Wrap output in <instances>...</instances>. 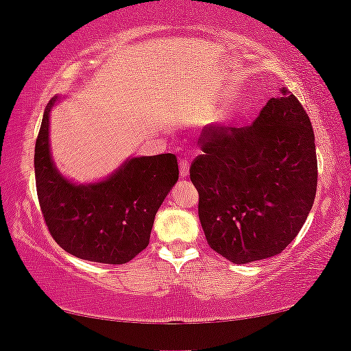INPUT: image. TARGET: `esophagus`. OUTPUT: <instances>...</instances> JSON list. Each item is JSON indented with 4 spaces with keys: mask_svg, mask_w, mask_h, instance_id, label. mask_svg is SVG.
Listing matches in <instances>:
<instances>
[{
    "mask_svg": "<svg viewBox=\"0 0 351 351\" xmlns=\"http://www.w3.org/2000/svg\"><path fill=\"white\" fill-rule=\"evenodd\" d=\"M189 171H190V162L186 161V160H180V162H179L180 177H186V176H189Z\"/></svg>",
    "mask_w": 351,
    "mask_h": 351,
    "instance_id": "obj_1",
    "label": "esophagus"
}]
</instances>
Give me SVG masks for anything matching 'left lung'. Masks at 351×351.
Instances as JSON below:
<instances>
[{
	"instance_id": "8db88e82",
	"label": "left lung",
	"mask_w": 351,
	"mask_h": 351,
	"mask_svg": "<svg viewBox=\"0 0 351 351\" xmlns=\"http://www.w3.org/2000/svg\"><path fill=\"white\" fill-rule=\"evenodd\" d=\"M190 166L208 244L233 263L281 254L304 227L318 182L315 134L281 89L251 126H209Z\"/></svg>"
}]
</instances>
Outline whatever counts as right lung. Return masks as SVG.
<instances>
[{
	"instance_id": "1",
	"label": "right lung",
	"mask_w": 351,
	"mask_h": 351,
	"mask_svg": "<svg viewBox=\"0 0 351 351\" xmlns=\"http://www.w3.org/2000/svg\"><path fill=\"white\" fill-rule=\"evenodd\" d=\"M47 105L35 145L36 193L56 243L83 261L119 265L150 243L153 220L179 179L172 153L131 158L97 184H71L57 171L49 152Z\"/></svg>"
}]
</instances>
